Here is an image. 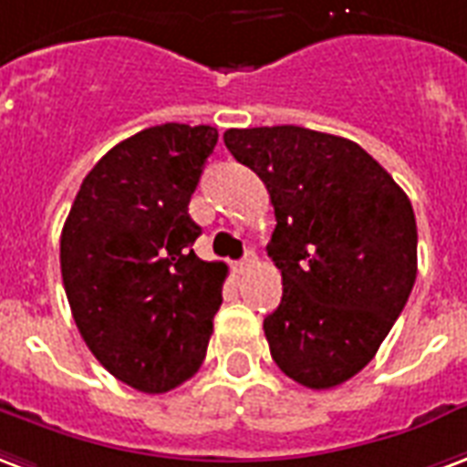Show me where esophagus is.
I'll return each mask as SVG.
<instances>
[{"mask_svg": "<svg viewBox=\"0 0 467 467\" xmlns=\"http://www.w3.org/2000/svg\"><path fill=\"white\" fill-rule=\"evenodd\" d=\"M252 262H254V252L247 250V252H244V257H243V260H237V262H234V269H237V272H244V269L250 267Z\"/></svg>", "mask_w": 467, "mask_h": 467, "instance_id": "1", "label": "esophagus"}]
</instances>
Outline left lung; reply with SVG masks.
<instances>
[{
	"mask_svg": "<svg viewBox=\"0 0 467 467\" xmlns=\"http://www.w3.org/2000/svg\"><path fill=\"white\" fill-rule=\"evenodd\" d=\"M277 227L267 244L282 302L265 319L275 364L314 391L357 376L409 302L418 269L409 195L364 148L302 126L230 128Z\"/></svg>",
	"mask_w": 467,
	"mask_h": 467,
	"instance_id": "left-lung-1",
	"label": "left lung"
}]
</instances>
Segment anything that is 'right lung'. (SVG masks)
Wrapping results in <instances>:
<instances>
[{"instance_id": "obj_1", "label": "right lung", "mask_w": 467, "mask_h": 467, "mask_svg": "<svg viewBox=\"0 0 467 467\" xmlns=\"http://www.w3.org/2000/svg\"><path fill=\"white\" fill-rule=\"evenodd\" d=\"M217 128L163 123L120 140L81 182L61 230V277L86 347L119 381L165 393L202 364L224 262L192 252L188 213Z\"/></svg>"}]
</instances>
